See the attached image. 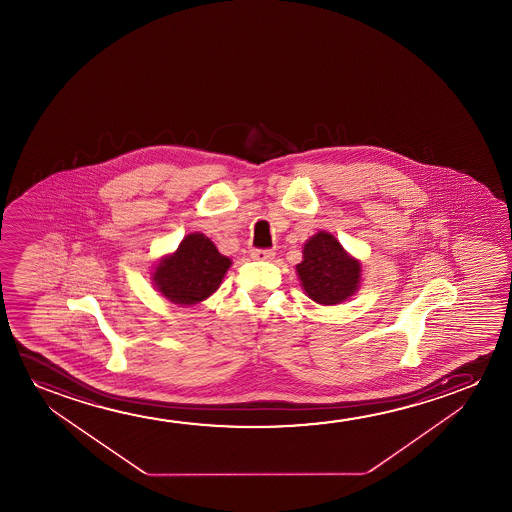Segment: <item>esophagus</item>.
<instances>
[{"label": "esophagus", "instance_id": "34e87169", "mask_svg": "<svg viewBox=\"0 0 512 512\" xmlns=\"http://www.w3.org/2000/svg\"><path fill=\"white\" fill-rule=\"evenodd\" d=\"M252 259L255 260H273L274 252L269 248H255L252 250Z\"/></svg>", "mask_w": 512, "mask_h": 512}]
</instances>
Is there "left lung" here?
<instances>
[{
    "instance_id": "8db88e82",
    "label": "left lung",
    "mask_w": 512,
    "mask_h": 512,
    "mask_svg": "<svg viewBox=\"0 0 512 512\" xmlns=\"http://www.w3.org/2000/svg\"><path fill=\"white\" fill-rule=\"evenodd\" d=\"M304 259L297 273L306 294L318 304H337L355 294L360 281V264L344 252L327 232H318L304 245Z\"/></svg>"
}]
</instances>
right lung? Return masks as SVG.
<instances>
[{
    "mask_svg": "<svg viewBox=\"0 0 512 512\" xmlns=\"http://www.w3.org/2000/svg\"><path fill=\"white\" fill-rule=\"evenodd\" d=\"M231 266L203 234H189L176 253L155 267V287L175 304L190 306L210 297Z\"/></svg>",
    "mask_w": 512,
    "mask_h": 512,
    "instance_id": "1",
    "label": "right lung"
}]
</instances>
